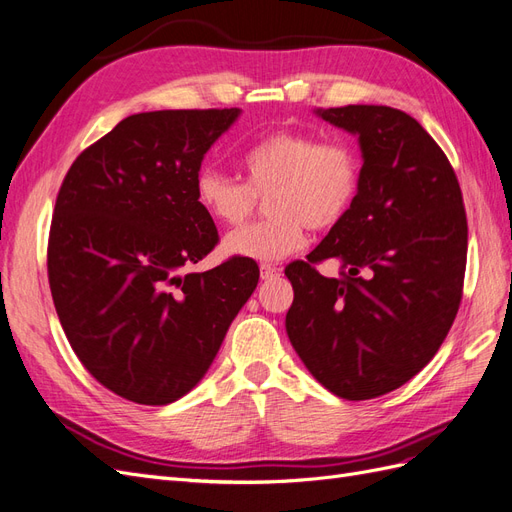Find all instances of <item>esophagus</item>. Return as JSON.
Here are the masks:
<instances>
[{"instance_id":"1","label":"esophagus","mask_w":512,"mask_h":512,"mask_svg":"<svg viewBox=\"0 0 512 512\" xmlns=\"http://www.w3.org/2000/svg\"><path fill=\"white\" fill-rule=\"evenodd\" d=\"M277 275H280V271H277L273 265H267V262H265V265H260L262 280H273V277H277Z\"/></svg>"}]
</instances>
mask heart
I'll return each instance as SVG.
<instances>
[{"mask_svg":"<svg viewBox=\"0 0 512 512\" xmlns=\"http://www.w3.org/2000/svg\"><path fill=\"white\" fill-rule=\"evenodd\" d=\"M243 179L213 166L194 177V196L209 218L237 226L267 198L271 218L230 232L224 252L254 260H280L305 243L307 226L331 230L350 213L361 190V160L348 143H322L305 130H275L241 156Z\"/></svg>","mask_w":512,"mask_h":512,"instance_id":"1","label":"heart"}]
</instances>
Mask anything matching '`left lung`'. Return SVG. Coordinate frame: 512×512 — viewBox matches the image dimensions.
I'll return each mask as SVG.
<instances>
[{"mask_svg": "<svg viewBox=\"0 0 512 512\" xmlns=\"http://www.w3.org/2000/svg\"><path fill=\"white\" fill-rule=\"evenodd\" d=\"M318 113L359 134L361 190L307 260L286 267V331L324 389L363 401L406 384L451 331L468 218L451 162L414 117L374 104ZM333 257L340 277L320 276L315 265Z\"/></svg>", "mask_w": 512, "mask_h": 512, "instance_id": "left-lung-1", "label": "left lung"}]
</instances>
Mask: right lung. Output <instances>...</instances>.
Segmentation results:
<instances>
[{
	"instance_id": "add662e5",
	"label": "right lung",
	"mask_w": 512,
	"mask_h": 512,
	"mask_svg": "<svg viewBox=\"0 0 512 512\" xmlns=\"http://www.w3.org/2000/svg\"><path fill=\"white\" fill-rule=\"evenodd\" d=\"M237 115H130L61 181L46 247L57 316L89 374L134 404L166 406L192 391L258 284L245 256L185 273L220 241L194 177Z\"/></svg>"
}]
</instances>
